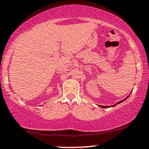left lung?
<instances>
[{"instance_id":"obj_1","label":"left lung","mask_w":149,"mask_h":149,"mask_svg":"<svg viewBox=\"0 0 149 149\" xmlns=\"http://www.w3.org/2000/svg\"><path fill=\"white\" fill-rule=\"evenodd\" d=\"M129 96H130V95H129ZM128 96H127V97H126V98H125L124 99H123V100H121V101H119V102H118V103H116V104H114V105H111V106H104V105H98V106H99V107H102V108H108V107H114V106H115L116 105H117V104H119V103H122L123 101H124L125 100L127 99V98H128Z\"/></svg>"}]
</instances>
